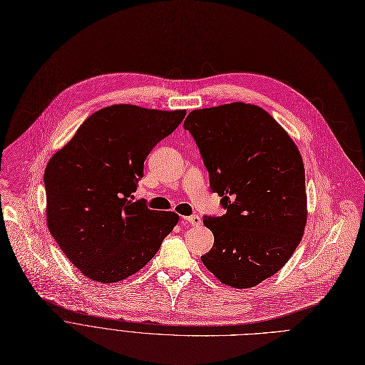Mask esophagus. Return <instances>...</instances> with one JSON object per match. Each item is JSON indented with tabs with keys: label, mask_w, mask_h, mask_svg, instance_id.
<instances>
[{
	"label": "esophagus",
	"mask_w": 365,
	"mask_h": 365,
	"mask_svg": "<svg viewBox=\"0 0 365 365\" xmlns=\"http://www.w3.org/2000/svg\"><path fill=\"white\" fill-rule=\"evenodd\" d=\"M184 222L190 223L192 227H197L201 225V218L198 215H188V217H184Z\"/></svg>",
	"instance_id": "obj_1"
}]
</instances>
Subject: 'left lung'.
<instances>
[{
	"mask_svg": "<svg viewBox=\"0 0 365 365\" xmlns=\"http://www.w3.org/2000/svg\"><path fill=\"white\" fill-rule=\"evenodd\" d=\"M222 197L204 215L214 245L201 256L222 283L246 289L277 273L307 225L305 168L295 142L262 108L243 102L192 110L184 120Z\"/></svg>",
	"mask_w": 365,
	"mask_h": 365,
	"instance_id": "left-lung-1",
	"label": "left lung"
}]
</instances>
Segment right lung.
<instances>
[{
  "label": "right lung",
  "instance_id": "add662e5",
  "mask_svg": "<svg viewBox=\"0 0 365 365\" xmlns=\"http://www.w3.org/2000/svg\"><path fill=\"white\" fill-rule=\"evenodd\" d=\"M185 110L112 105L95 112L44 171L47 226L66 257L93 282L113 283L147 264L178 214L133 200L143 161Z\"/></svg>",
  "mask_w": 365,
  "mask_h": 365
}]
</instances>
